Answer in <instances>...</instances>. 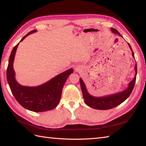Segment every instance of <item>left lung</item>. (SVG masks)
Returning a JSON list of instances; mask_svg holds the SVG:
<instances>
[{
  "label": "left lung",
  "instance_id": "left-lung-1",
  "mask_svg": "<svg viewBox=\"0 0 146 146\" xmlns=\"http://www.w3.org/2000/svg\"><path fill=\"white\" fill-rule=\"evenodd\" d=\"M111 32L114 34H117L119 36L122 37V35H120L119 31L115 29L111 28ZM129 46L131 50L132 51V54L133 58H134V54L133 52L131 45L128 43ZM134 70L135 71V77L132 81L129 83L128 87L125 90L122 92H120L119 93H116L112 95H109L107 96H104V97H96L94 96L89 94V93L86 89L85 83L83 82L82 78H80V85H81V88L82 91V94L84 98V100L86 104L88 106L90 107L91 108H94V109H98V110H108L111 109L115 107L118 105L121 104L122 102H124L127 98L134 89L135 80H136V75H137V64H135Z\"/></svg>",
  "mask_w": 146,
  "mask_h": 146
}]
</instances>
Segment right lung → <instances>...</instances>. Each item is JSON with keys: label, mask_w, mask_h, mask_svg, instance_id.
Returning a JSON list of instances; mask_svg holds the SVG:
<instances>
[{"label": "right lung", "mask_w": 146, "mask_h": 146, "mask_svg": "<svg viewBox=\"0 0 146 146\" xmlns=\"http://www.w3.org/2000/svg\"><path fill=\"white\" fill-rule=\"evenodd\" d=\"M36 31V30H33L27 33L20 42L30 34ZM19 44V42L12 50L7 69V79L12 94L21 106L29 110L41 112L53 109L60 102L63 86L68 77L73 72V70L71 68L65 71L39 86L21 85L15 80L13 68L15 54Z\"/></svg>", "instance_id": "right-lung-1"}]
</instances>
